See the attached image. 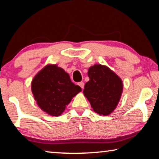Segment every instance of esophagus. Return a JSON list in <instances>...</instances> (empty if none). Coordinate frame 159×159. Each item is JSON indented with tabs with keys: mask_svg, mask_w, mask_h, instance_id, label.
I'll list each match as a JSON object with an SVG mask.
<instances>
[{
	"mask_svg": "<svg viewBox=\"0 0 159 159\" xmlns=\"http://www.w3.org/2000/svg\"><path fill=\"white\" fill-rule=\"evenodd\" d=\"M78 85H79L80 87L82 88V89H83V88H84V83L83 82H79V83H78Z\"/></svg>",
	"mask_w": 159,
	"mask_h": 159,
	"instance_id": "esophagus-1",
	"label": "esophagus"
}]
</instances>
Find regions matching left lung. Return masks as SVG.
Returning <instances> with one entry per match:
<instances>
[{
    "mask_svg": "<svg viewBox=\"0 0 159 159\" xmlns=\"http://www.w3.org/2000/svg\"><path fill=\"white\" fill-rule=\"evenodd\" d=\"M88 76L90 80L85 84L83 94L93 111L100 116L111 114L122 95L121 79L108 66L100 64L91 66Z\"/></svg>",
    "mask_w": 159,
    "mask_h": 159,
    "instance_id": "obj_1",
    "label": "left lung"
}]
</instances>
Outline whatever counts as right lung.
<instances>
[{"mask_svg": "<svg viewBox=\"0 0 159 159\" xmlns=\"http://www.w3.org/2000/svg\"><path fill=\"white\" fill-rule=\"evenodd\" d=\"M31 92L38 106L52 116L64 111L81 88L71 82L69 74L57 64H48L35 75Z\"/></svg>", "mask_w": 159, "mask_h": 159, "instance_id": "right-lung-1", "label": "right lung"}]
</instances>
